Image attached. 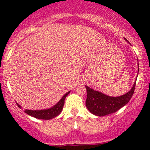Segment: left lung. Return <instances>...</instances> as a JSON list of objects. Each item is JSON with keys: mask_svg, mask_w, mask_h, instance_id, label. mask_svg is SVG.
I'll use <instances>...</instances> for the list:
<instances>
[{"mask_svg": "<svg viewBox=\"0 0 150 150\" xmlns=\"http://www.w3.org/2000/svg\"><path fill=\"white\" fill-rule=\"evenodd\" d=\"M124 39L128 41L125 38ZM136 81L129 91L120 96H107L102 92L95 91L86 86L87 91L86 107L92 114L99 117L115 112L128 104L131 99L135 90Z\"/></svg>", "mask_w": 150, "mask_h": 150, "instance_id": "obj_1", "label": "left lung"}]
</instances>
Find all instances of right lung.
Masks as SVG:
<instances>
[{"mask_svg":"<svg viewBox=\"0 0 150 150\" xmlns=\"http://www.w3.org/2000/svg\"><path fill=\"white\" fill-rule=\"evenodd\" d=\"M70 91H68L67 93H66L64 96L62 97V99H60L59 102H57L53 107H50L48 109H46V110H25V112L29 115L32 116V117H34L35 118L38 119H41V120H50V119H52L54 117H56L57 116H58L60 114L62 111L63 107H64V99L67 97L68 94L69 93ZM18 105V107L19 108H22L20 105L19 104L16 103Z\"/></svg>","mask_w":150,"mask_h":150,"instance_id":"add662e5","label":"right lung"}]
</instances>
